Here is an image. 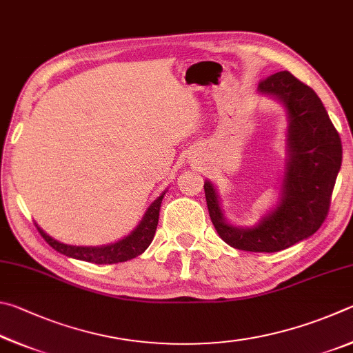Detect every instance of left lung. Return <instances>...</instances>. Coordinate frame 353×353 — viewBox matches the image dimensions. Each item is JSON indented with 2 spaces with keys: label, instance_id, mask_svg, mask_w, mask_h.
Returning a JSON list of instances; mask_svg holds the SVG:
<instances>
[{
  "label": "left lung",
  "instance_id": "8db88e82",
  "mask_svg": "<svg viewBox=\"0 0 353 353\" xmlns=\"http://www.w3.org/2000/svg\"><path fill=\"white\" fill-rule=\"evenodd\" d=\"M257 91L283 103L288 116V157L279 205L256 226L242 228L228 223L211 181L205 183V195L215 230L228 245L242 251L276 252L313 236L324 223L343 147L316 92L293 74L276 72L262 80Z\"/></svg>",
  "mask_w": 353,
  "mask_h": 353
}]
</instances>
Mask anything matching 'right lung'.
<instances>
[{
  "instance_id": "obj_1",
  "label": "right lung",
  "mask_w": 353,
  "mask_h": 353,
  "mask_svg": "<svg viewBox=\"0 0 353 353\" xmlns=\"http://www.w3.org/2000/svg\"><path fill=\"white\" fill-rule=\"evenodd\" d=\"M164 194H161L157 200H154L144 214V217L139 221V225L134 228V230L121 240H117L116 243L103 245V246H72V245H65L59 242V240L52 239L51 236L41 230V228L37 226V230L41 234V237L46 240L49 246H52L55 251H59L60 254L79 259V261L97 263V265H107V263H119V262H127L130 259L138 257L142 254L148 245L152 243L154 237V231H157L158 226V219H159V208L161 201L164 199Z\"/></svg>"
}]
</instances>
